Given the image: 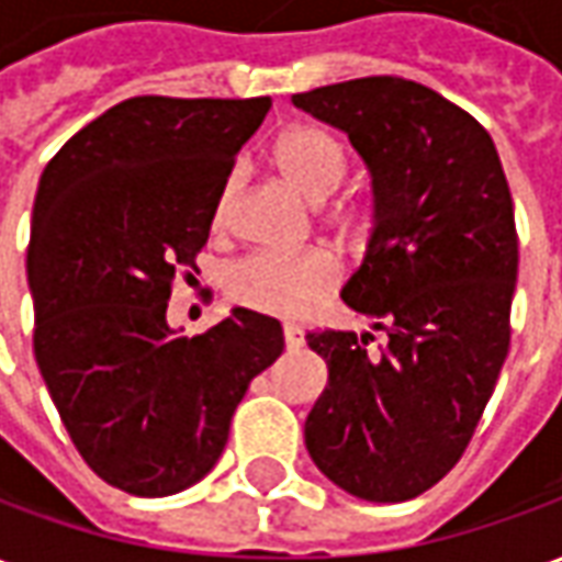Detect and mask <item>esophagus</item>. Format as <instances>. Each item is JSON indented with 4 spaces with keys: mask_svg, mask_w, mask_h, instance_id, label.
I'll return each instance as SVG.
<instances>
[{
    "mask_svg": "<svg viewBox=\"0 0 562 562\" xmlns=\"http://www.w3.org/2000/svg\"><path fill=\"white\" fill-rule=\"evenodd\" d=\"M282 337H285L289 349H301L304 346V330L297 328V325H282Z\"/></svg>",
    "mask_w": 562,
    "mask_h": 562,
    "instance_id": "34e87169",
    "label": "esophagus"
}]
</instances>
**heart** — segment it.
I'll use <instances>...</instances> for the list:
<instances>
[{
	"label": "heart",
	"instance_id": "heart-1",
	"mask_svg": "<svg viewBox=\"0 0 562 562\" xmlns=\"http://www.w3.org/2000/svg\"><path fill=\"white\" fill-rule=\"evenodd\" d=\"M273 165L289 183L310 201H325L337 192L349 171L346 149L334 135L316 126H292L273 144ZM234 177L225 180L216 201V225L225 222L234 195ZM334 225L342 234H364L370 228V210L355 198H342L334 207ZM342 280L340 258L330 249H304V252H256L237 261L228 273V294L240 306L268 316L297 318L316 310Z\"/></svg>",
	"mask_w": 562,
	"mask_h": 562
}]
</instances>
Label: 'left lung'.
Instances as JSON below:
<instances>
[{"label": "left lung", "mask_w": 562, "mask_h": 562, "mask_svg": "<svg viewBox=\"0 0 562 562\" xmlns=\"http://www.w3.org/2000/svg\"><path fill=\"white\" fill-rule=\"evenodd\" d=\"M292 102L349 135L373 180V232L342 301L385 330H316L328 385L306 451L346 494L403 503L470 446L508 355L518 232L484 126L415 80L358 78Z\"/></svg>", "instance_id": "8db88e82"}]
</instances>
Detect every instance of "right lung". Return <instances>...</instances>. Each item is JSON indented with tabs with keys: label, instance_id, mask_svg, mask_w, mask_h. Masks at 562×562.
I'll return each instance as SVG.
<instances>
[{
	"label": "right lung",
	"instance_id": "1",
	"mask_svg": "<svg viewBox=\"0 0 562 562\" xmlns=\"http://www.w3.org/2000/svg\"><path fill=\"white\" fill-rule=\"evenodd\" d=\"M268 111V95H135L68 138L38 180L35 361L80 458L126 494L201 482L249 382L285 346L277 318L244 306L195 337L165 318Z\"/></svg>",
	"mask_w": 562,
	"mask_h": 562
}]
</instances>
